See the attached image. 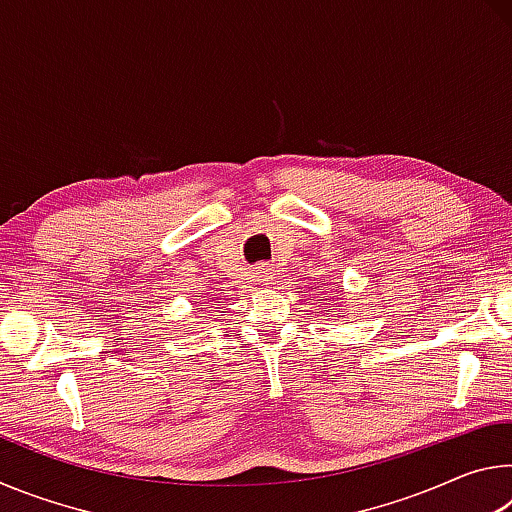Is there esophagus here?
<instances>
[{"label":"esophagus","instance_id":"obj_1","mask_svg":"<svg viewBox=\"0 0 512 512\" xmlns=\"http://www.w3.org/2000/svg\"><path fill=\"white\" fill-rule=\"evenodd\" d=\"M255 277H257V282L268 284V282L273 280V268L266 266V264H259L257 271H255Z\"/></svg>","mask_w":512,"mask_h":512}]
</instances>
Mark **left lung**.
<instances>
[{
    "label": "left lung",
    "mask_w": 512,
    "mask_h": 512,
    "mask_svg": "<svg viewBox=\"0 0 512 512\" xmlns=\"http://www.w3.org/2000/svg\"><path fill=\"white\" fill-rule=\"evenodd\" d=\"M325 300H329V298H325Z\"/></svg>",
    "instance_id": "8db88e82"
}]
</instances>
